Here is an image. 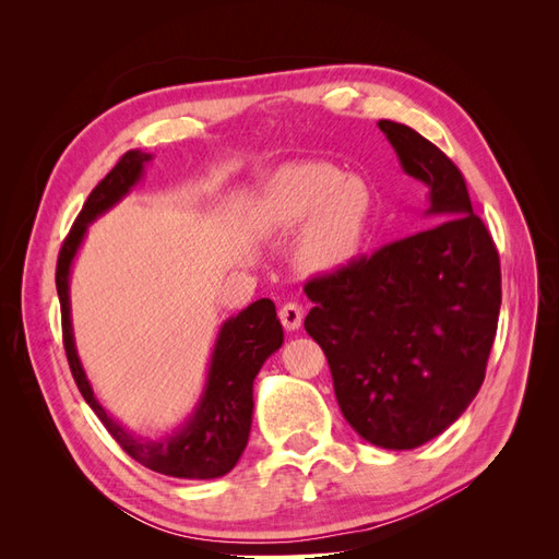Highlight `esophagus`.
<instances>
[{
	"mask_svg": "<svg viewBox=\"0 0 559 559\" xmlns=\"http://www.w3.org/2000/svg\"><path fill=\"white\" fill-rule=\"evenodd\" d=\"M280 319L286 331H298L302 324V308L298 302H286V306H282L280 310Z\"/></svg>",
	"mask_w": 559,
	"mask_h": 559,
	"instance_id": "34e87169",
	"label": "esophagus"
}]
</instances>
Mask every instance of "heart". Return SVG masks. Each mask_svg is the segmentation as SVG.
<instances>
[{
  "label": "heart",
  "instance_id": "b5f03b06",
  "mask_svg": "<svg viewBox=\"0 0 559 559\" xmlns=\"http://www.w3.org/2000/svg\"><path fill=\"white\" fill-rule=\"evenodd\" d=\"M270 218L280 228L308 226L300 261L317 273H335L359 257L373 218V191L331 163L286 167L270 191Z\"/></svg>",
  "mask_w": 559,
  "mask_h": 559
}]
</instances>
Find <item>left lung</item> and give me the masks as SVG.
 <instances>
[{
	"label": "left lung",
	"instance_id": "8db88e82",
	"mask_svg": "<svg viewBox=\"0 0 559 559\" xmlns=\"http://www.w3.org/2000/svg\"><path fill=\"white\" fill-rule=\"evenodd\" d=\"M427 186V228L308 282L306 331L324 349L349 427L413 450L454 425L485 380L501 308L499 253L462 173L413 128L380 121Z\"/></svg>",
	"mask_w": 559,
	"mask_h": 559
}]
</instances>
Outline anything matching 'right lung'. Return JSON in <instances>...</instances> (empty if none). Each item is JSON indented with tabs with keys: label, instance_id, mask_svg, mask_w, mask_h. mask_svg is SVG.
Here are the masks:
<instances>
[{
	"label": "right lung",
	"instance_id": "add662e5",
	"mask_svg": "<svg viewBox=\"0 0 559 559\" xmlns=\"http://www.w3.org/2000/svg\"><path fill=\"white\" fill-rule=\"evenodd\" d=\"M151 160L154 154H144L140 148L126 151L111 173L95 186L60 249L56 286L62 310L64 352L81 396L132 460L163 476L212 480L226 476L247 448L253 415V380L270 354H275L284 343L275 302L261 298L218 326L200 399L177 429L158 438L132 433L99 403L74 341L70 277L76 253L86 240L88 226L132 193Z\"/></svg>",
	"mask_w": 559,
	"mask_h": 559
}]
</instances>
